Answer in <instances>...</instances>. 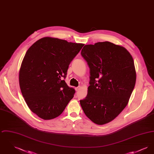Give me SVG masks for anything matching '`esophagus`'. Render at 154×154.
Masks as SVG:
<instances>
[{
  "mask_svg": "<svg viewBox=\"0 0 154 154\" xmlns=\"http://www.w3.org/2000/svg\"><path fill=\"white\" fill-rule=\"evenodd\" d=\"M80 87H77L75 88V91H80Z\"/></svg>",
  "mask_w": 154,
  "mask_h": 154,
  "instance_id": "obj_1",
  "label": "esophagus"
}]
</instances>
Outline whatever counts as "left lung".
<instances>
[{"mask_svg": "<svg viewBox=\"0 0 154 154\" xmlns=\"http://www.w3.org/2000/svg\"><path fill=\"white\" fill-rule=\"evenodd\" d=\"M81 54L90 70V85L87 96L80 100L81 107L96 124L110 122L126 106L135 85L132 55L109 42L85 45Z\"/></svg>", "mask_w": 154, "mask_h": 154, "instance_id": "left-lung-1", "label": "left lung"}]
</instances>
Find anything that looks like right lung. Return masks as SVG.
Segmentation results:
<instances>
[{"mask_svg":"<svg viewBox=\"0 0 154 154\" xmlns=\"http://www.w3.org/2000/svg\"><path fill=\"white\" fill-rule=\"evenodd\" d=\"M84 44L43 37L26 51L19 74L22 96L30 110L45 120L58 117L74 97L65 79L70 62Z\"/></svg>","mask_w":154,"mask_h":154,"instance_id":"1","label":"right lung"}]
</instances>
